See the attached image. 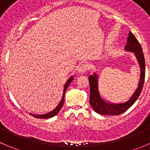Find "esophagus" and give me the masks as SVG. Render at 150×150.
Masks as SVG:
<instances>
[{"mask_svg":"<svg viewBox=\"0 0 150 150\" xmlns=\"http://www.w3.org/2000/svg\"><path fill=\"white\" fill-rule=\"evenodd\" d=\"M87 69H88V65H87V64H82V65H81L79 67L78 71V72H79V73L83 74V73H85L86 71H87Z\"/></svg>","mask_w":150,"mask_h":150,"instance_id":"esophagus-1","label":"esophagus"}]
</instances>
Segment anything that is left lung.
<instances>
[{"label":"left lung","instance_id":"8db88e82","mask_svg":"<svg viewBox=\"0 0 150 150\" xmlns=\"http://www.w3.org/2000/svg\"><path fill=\"white\" fill-rule=\"evenodd\" d=\"M125 50L131 52L135 54L136 59L141 69L140 80L138 88L134 92L132 97L128 100L123 103H110L103 98L100 93L98 88V75L97 73H93L89 76V82L90 85V96H89V103L91 107L98 114L102 115H118L127 111L134 103L136 101L142 91L143 86L145 79V60L144 53L141 44L131 32L129 33V37L127 38V45L125 46Z\"/></svg>","mask_w":150,"mask_h":150}]
</instances>
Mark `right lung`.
Listing matches in <instances>:
<instances>
[{
	"label": "right lung",
	"instance_id": "add662e5",
	"mask_svg": "<svg viewBox=\"0 0 150 150\" xmlns=\"http://www.w3.org/2000/svg\"><path fill=\"white\" fill-rule=\"evenodd\" d=\"M73 76H71L70 78H69L67 80V81L66 82L65 85H64V92H63V95H62V97H61V101L59 102V103L58 104V106L52 110V111L49 112L45 113V114H41V115H36V114H31L30 115L33 117H36V118H50L52 117H54V115L58 114L59 112V111L61 110V109L63 107V104H64V97H65V92L67 89L68 88V86H69L70 83L72 82V81L73 80Z\"/></svg>",
	"mask_w": 150,
	"mask_h": 150
}]
</instances>
